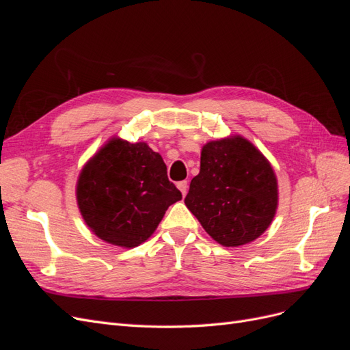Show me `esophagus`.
<instances>
[{
	"mask_svg": "<svg viewBox=\"0 0 350 350\" xmlns=\"http://www.w3.org/2000/svg\"><path fill=\"white\" fill-rule=\"evenodd\" d=\"M176 187H178L179 191H181V194L185 197V194L188 191V183L187 181H181V183L176 184Z\"/></svg>",
	"mask_w": 350,
	"mask_h": 350,
	"instance_id": "1",
	"label": "esophagus"
}]
</instances>
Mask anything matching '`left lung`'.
Returning <instances> with one entry per match:
<instances>
[{"label":"left lung","instance_id":"1","mask_svg":"<svg viewBox=\"0 0 350 350\" xmlns=\"http://www.w3.org/2000/svg\"><path fill=\"white\" fill-rule=\"evenodd\" d=\"M184 203L220 245L241 247L261 237L276 216L278 178L250 140L225 137L203 146Z\"/></svg>","mask_w":350,"mask_h":350}]
</instances>
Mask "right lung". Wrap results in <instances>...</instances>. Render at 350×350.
<instances>
[{"instance_id":"obj_1","label":"right lung","mask_w":350,"mask_h":350,"mask_svg":"<svg viewBox=\"0 0 350 350\" xmlns=\"http://www.w3.org/2000/svg\"><path fill=\"white\" fill-rule=\"evenodd\" d=\"M76 198L94 235L111 245L134 248L153 235L167 207L183 194L149 144L112 137L83 166Z\"/></svg>"}]
</instances>
